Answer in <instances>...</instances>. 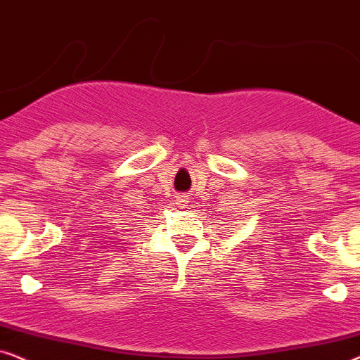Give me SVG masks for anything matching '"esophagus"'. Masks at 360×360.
Wrapping results in <instances>:
<instances>
[{"mask_svg": "<svg viewBox=\"0 0 360 360\" xmlns=\"http://www.w3.org/2000/svg\"><path fill=\"white\" fill-rule=\"evenodd\" d=\"M177 202H179L181 205H184V204H188L189 202V198L188 195H184V194H181V195H177Z\"/></svg>", "mask_w": 360, "mask_h": 360, "instance_id": "esophagus-1", "label": "esophagus"}]
</instances>
